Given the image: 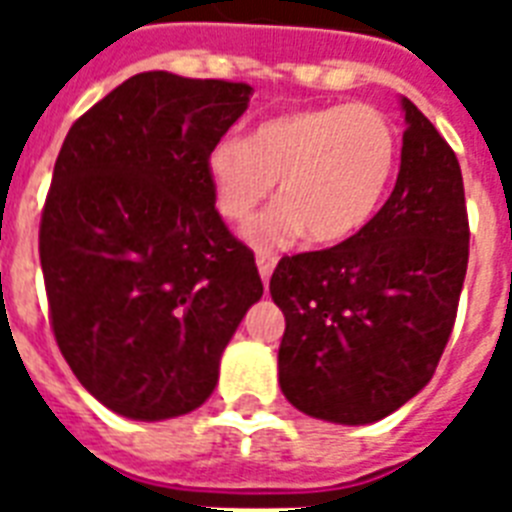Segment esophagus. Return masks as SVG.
I'll use <instances>...</instances> for the list:
<instances>
[{
    "label": "esophagus",
    "instance_id": "obj_1",
    "mask_svg": "<svg viewBox=\"0 0 512 512\" xmlns=\"http://www.w3.org/2000/svg\"><path fill=\"white\" fill-rule=\"evenodd\" d=\"M276 260H279V257L273 255V252H257V271H260L263 284H268V279H271L273 268H276Z\"/></svg>",
    "mask_w": 512,
    "mask_h": 512
}]
</instances>
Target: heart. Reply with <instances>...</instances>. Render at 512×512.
<instances>
[{"label": "heart", "mask_w": 512, "mask_h": 512, "mask_svg": "<svg viewBox=\"0 0 512 512\" xmlns=\"http://www.w3.org/2000/svg\"><path fill=\"white\" fill-rule=\"evenodd\" d=\"M401 140L369 103L289 111L257 124L247 140H220L207 154L217 212L247 223L279 180V207L247 228L255 247L340 244L364 231L396 175Z\"/></svg>", "instance_id": "obj_1"}]
</instances>
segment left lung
I'll list each match as a JSON object with an SVG mask.
<instances>
[{"label": "left lung", "instance_id": "left-lung-1", "mask_svg": "<svg viewBox=\"0 0 512 512\" xmlns=\"http://www.w3.org/2000/svg\"><path fill=\"white\" fill-rule=\"evenodd\" d=\"M401 108V170L372 223L337 247L281 257L271 276L287 321L281 393L337 425L382 420L428 385L468 271L460 162L412 100Z\"/></svg>", "mask_w": 512, "mask_h": 512}]
</instances>
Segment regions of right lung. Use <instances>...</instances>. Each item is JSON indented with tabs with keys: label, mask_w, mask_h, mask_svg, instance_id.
I'll list each match as a JSON object with an SVG mask.
<instances>
[{
	"label": "right lung",
	"mask_w": 512,
	"mask_h": 512,
	"mask_svg": "<svg viewBox=\"0 0 512 512\" xmlns=\"http://www.w3.org/2000/svg\"><path fill=\"white\" fill-rule=\"evenodd\" d=\"M249 95L241 82L146 71L63 140L39 225L50 324L76 380L122 417L199 409L263 297L255 255L225 228L207 177Z\"/></svg>",
	"instance_id": "obj_1"
}]
</instances>
